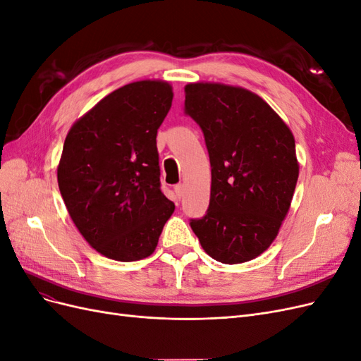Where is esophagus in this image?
<instances>
[{
    "mask_svg": "<svg viewBox=\"0 0 361 361\" xmlns=\"http://www.w3.org/2000/svg\"><path fill=\"white\" fill-rule=\"evenodd\" d=\"M183 183H178V185H174V192H176V195L178 197H182V194H183Z\"/></svg>",
    "mask_w": 361,
    "mask_h": 361,
    "instance_id": "1",
    "label": "esophagus"
}]
</instances>
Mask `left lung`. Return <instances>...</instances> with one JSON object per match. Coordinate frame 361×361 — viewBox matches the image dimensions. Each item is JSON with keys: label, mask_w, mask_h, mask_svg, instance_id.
I'll return each mask as SVG.
<instances>
[{"label": "left lung", "mask_w": 361, "mask_h": 361, "mask_svg": "<svg viewBox=\"0 0 361 361\" xmlns=\"http://www.w3.org/2000/svg\"><path fill=\"white\" fill-rule=\"evenodd\" d=\"M185 114L202 129L212 174L192 232L221 264L255 259L276 239L298 180L290 129L262 97L224 84H188Z\"/></svg>", "instance_id": "8db88e82"}]
</instances>
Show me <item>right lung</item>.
<instances>
[{"label":"right lung","instance_id":"obj_1","mask_svg":"<svg viewBox=\"0 0 361 361\" xmlns=\"http://www.w3.org/2000/svg\"><path fill=\"white\" fill-rule=\"evenodd\" d=\"M171 101L169 82L126 84L97 102L64 140L61 197L85 241L106 257L150 256L174 211L161 191L157 149Z\"/></svg>","mask_w":361,"mask_h":361}]
</instances>
